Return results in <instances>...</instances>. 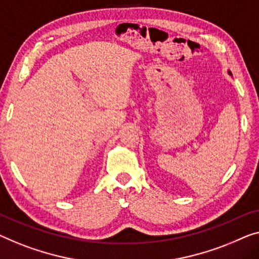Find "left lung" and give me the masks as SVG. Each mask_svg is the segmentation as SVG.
Instances as JSON below:
<instances>
[{
    "label": "left lung",
    "mask_w": 259,
    "mask_h": 259,
    "mask_svg": "<svg viewBox=\"0 0 259 259\" xmlns=\"http://www.w3.org/2000/svg\"><path fill=\"white\" fill-rule=\"evenodd\" d=\"M228 73H229V75H231V72L230 71H228Z\"/></svg>",
    "instance_id": "1"
}]
</instances>
